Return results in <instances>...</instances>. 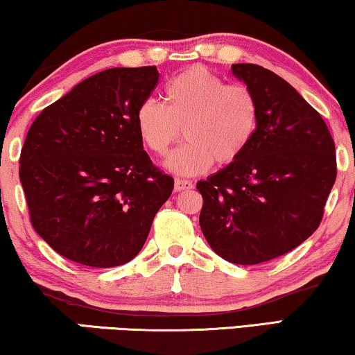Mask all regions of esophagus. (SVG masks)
<instances>
[{
	"mask_svg": "<svg viewBox=\"0 0 355 355\" xmlns=\"http://www.w3.org/2000/svg\"><path fill=\"white\" fill-rule=\"evenodd\" d=\"M194 187L193 182L189 180H183V178H177L175 180V191H183V189H191Z\"/></svg>",
	"mask_w": 355,
	"mask_h": 355,
	"instance_id": "esophagus-1",
	"label": "esophagus"
}]
</instances>
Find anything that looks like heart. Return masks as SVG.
<instances>
[{"label":"heart","instance_id":"heart-1","mask_svg":"<svg viewBox=\"0 0 355 355\" xmlns=\"http://www.w3.org/2000/svg\"><path fill=\"white\" fill-rule=\"evenodd\" d=\"M166 104L139 103L135 123L148 151L164 156L173 143L188 141L167 157L178 175H199L214 162L228 166L251 144L259 125L256 93L244 83H227L204 66L180 72L164 88Z\"/></svg>","mask_w":355,"mask_h":355}]
</instances>
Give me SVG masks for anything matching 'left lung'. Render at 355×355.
I'll use <instances>...</instances> for the list:
<instances>
[{"label":"left lung","instance_id":"1","mask_svg":"<svg viewBox=\"0 0 355 355\" xmlns=\"http://www.w3.org/2000/svg\"><path fill=\"white\" fill-rule=\"evenodd\" d=\"M232 72L256 93L259 125L238 161L198 182L199 225L222 259L256 266L320 225L336 153L325 121L286 80L257 64H233Z\"/></svg>","mask_w":355,"mask_h":355}]
</instances>
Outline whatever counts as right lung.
<instances>
[{
  "mask_svg": "<svg viewBox=\"0 0 355 355\" xmlns=\"http://www.w3.org/2000/svg\"><path fill=\"white\" fill-rule=\"evenodd\" d=\"M156 66L85 78L35 119L19 177L32 227L58 254L119 267L141 251L173 178L143 149L135 114L157 85Z\"/></svg>",
  "mask_w": 355,
  "mask_h": 355,
  "instance_id": "add662e5",
  "label": "right lung"
}]
</instances>
